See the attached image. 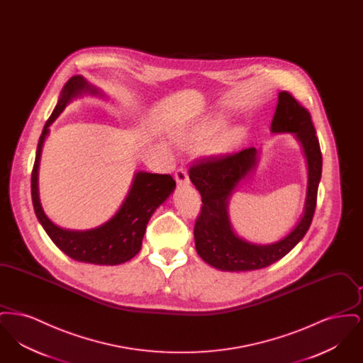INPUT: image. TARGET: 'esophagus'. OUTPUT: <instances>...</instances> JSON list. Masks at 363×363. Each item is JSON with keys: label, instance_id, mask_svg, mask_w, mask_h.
I'll return each mask as SVG.
<instances>
[{"label": "esophagus", "instance_id": "34e87169", "mask_svg": "<svg viewBox=\"0 0 363 363\" xmlns=\"http://www.w3.org/2000/svg\"><path fill=\"white\" fill-rule=\"evenodd\" d=\"M175 181L181 186H188L189 185V177H188V173H186V170L184 167H179L175 172Z\"/></svg>", "mask_w": 363, "mask_h": 363}]
</instances>
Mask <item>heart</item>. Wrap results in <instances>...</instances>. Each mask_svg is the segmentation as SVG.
Masks as SVG:
<instances>
[{"instance_id":"obj_1","label":"heart","mask_w":363,"mask_h":363,"mask_svg":"<svg viewBox=\"0 0 363 363\" xmlns=\"http://www.w3.org/2000/svg\"><path fill=\"white\" fill-rule=\"evenodd\" d=\"M219 123L218 122L208 121L204 122L203 125L193 128L191 130H184L181 133H178V140L186 145H199L206 143L208 138H211L216 129H218ZM235 138V133L227 132L225 135H222V138H219V144L227 145L228 143H231Z\"/></svg>"}]
</instances>
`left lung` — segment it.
<instances>
[{
  "label": "left lung",
  "mask_w": 363,
  "mask_h": 363,
  "mask_svg": "<svg viewBox=\"0 0 363 363\" xmlns=\"http://www.w3.org/2000/svg\"><path fill=\"white\" fill-rule=\"evenodd\" d=\"M272 133H293L301 143L308 162V191L303 213L290 234L274 243H253L238 237L228 216L230 197L259 162L255 147L237 154L208 156L189 169L191 184L201 194V212L194 225V243L199 256L216 269L228 272L255 271L284 257L311 227L317 190L321 179L323 155L311 113L287 91L279 92Z\"/></svg>",
  "instance_id": "1"
}]
</instances>
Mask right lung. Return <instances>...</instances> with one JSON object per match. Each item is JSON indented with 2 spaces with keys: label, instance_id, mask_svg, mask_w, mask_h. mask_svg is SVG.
Masks as SVG:
<instances>
[{
  "label": "right lung",
  "instance_id": "add662e5",
  "mask_svg": "<svg viewBox=\"0 0 363 363\" xmlns=\"http://www.w3.org/2000/svg\"><path fill=\"white\" fill-rule=\"evenodd\" d=\"M84 94L104 95L96 86H91L83 76H73L64 86L58 104L46 122L39 138L34 169L31 175V196L35 215L57 247L70 259L95 264L118 265L133 259L140 249L147 225L155 212L175 189V181L169 174H135L130 190L117 213L104 225L89 230H67L54 225L43 212L39 200L38 170L42 147L49 135V126L64 111L67 104Z\"/></svg>",
  "mask_w": 363,
  "mask_h": 363
}]
</instances>
